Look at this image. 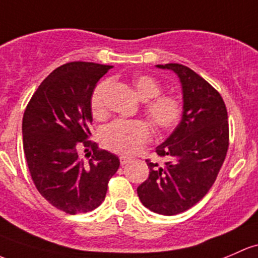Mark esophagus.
Listing matches in <instances>:
<instances>
[{"label": "esophagus", "instance_id": "34e87169", "mask_svg": "<svg viewBox=\"0 0 258 258\" xmlns=\"http://www.w3.org/2000/svg\"><path fill=\"white\" fill-rule=\"evenodd\" d=\"M128 162H131V159L127 158V157H124V156H121L120 157V163H121V165H124L126 163H128Z\"/></svg>", "mask_w": 258, "mask_h": 258}]
</instances>
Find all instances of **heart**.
Instances as JSON below:
<instances>
[{"label":"heart","instance_id":"obj_1","mask_svg":"<svg viewBox=\"0 0 258 258\" xmlns=\"http://www.w3.org/2000/svg\"><path fill=\"white\" fill-rule=\"evenodd\" d=\"M134 88L145 105V112L151 123L158 131L167 132L178 124L183 112L180 100L175 95L161 94L162 86L150 75H138L132 80ZM108 89L107 81L96 86L91 96V111L96 118L106 116L105 96ZM152 132L143 121L118 120L108 124L102 131V145L108 151L122 156H134L150 142Z\"/></svg>","mask_w":258,"mask_h":258}]
</instances>
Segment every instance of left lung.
I'll return each mask as SVG.
<instances>
[{"mask_svg": "<svg viewBox=\"0 0 258 258\" xmlns=\"http://www.w3.org/2000/svg\"><path fill=\"white\" fill-rule=\"evenodd\" d=\"M177 74L183 94L181 120L156 148L169 158L147 162L150 177L137 188L141 203L161 215H177L194 207L213 186L229 148L227 111L221 95L181 64L156 65Z\"/></svg>", "mask_w": 258, "mask_h": 258, "instance_id": "left-lung-1", "label": "left lung"}]
</instances>
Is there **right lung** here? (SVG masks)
Here are the masks:
<instances>
[{
  "mask_svg": "<svg viewBox=\"0 0 258 258\" xmlns=\"http://www.w3.org/2000/svg\"><path fill=\"white\" fill-rule=\"evenodd\" d=\"M111 68L88 61L61 65L43 80L24 111L23 150L34 185L53 207L70 215L99 207L120 167L117 156L88 140L91 96ZM83 148L93 151L88 164L81 159Z\"/></svg>",
  "mask_w": 258,
  "mask_h": 258,
  "instance_id": "1",
  "label": "right lung"
}]
</instances>
